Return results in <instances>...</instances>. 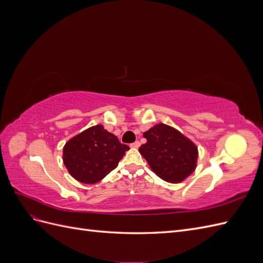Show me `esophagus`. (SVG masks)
<instances>
[{
    "label": "esophagus",
    "instance_id": "1",
    "mask_svg": "<svg viewBox=\"0 0 263 263\" xmlns=\"http://www.w3.org/2000/svg\"><path fill=\"white\" fill-rule=\"evenodd\" d=\"M139 146H140V142L139 141H135V142H133V144L130 145L132 148H138Z\"/></svg>",
    "mask_w": 263,
    "mask_h": 263
}]
</instances>
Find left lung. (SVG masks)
Returning <instances> with one entry per match:
<instances>
[{
  "label": "left lung",
  "instance_id": "left-lung-1",
  "mask_svg": "<svg viewBox=\"0 0 263 263\" xmlns=\"http://www.w3.org/2000/svg\"><path fill=\"white\" fill-rule=\"evenodd\" d=\"M144 137L147 142L140 146L139 153L163 181L180 183L195 171L197 147L177 128L160 123L145 132Z\"/></svg>",
  "mask_w": 263,
  "mask_h": 263
}]
</instances>
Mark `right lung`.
Masks as SVG:
<instances>
[{"label": "right lung", "instance_id": "right-lung-1", "mask_svg": "<svg viewBox=\"0 0 263 263\" xmlns=\"http://www.w3.org/2000/svg\"><path fill=\"white\" fill-rule=\"evenodd\" d=\"M129 147L114 134L95 125L69 139L62 160L70 176L84 184H95L113 171Z\"/></svg>", "mask_w": 263, "mask_h": 263}]
</instances>
